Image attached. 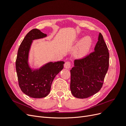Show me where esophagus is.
I'll use <instances>...</instances> for the list:
<instances>
[{"mask_svg": "<svg viewBox=\"0 0 126 126\" xmlns=\"http://www.w3.org/2000/svg\"><path fill=\"white\" fill-rule=\"evenodd\" d=\"M71 66V63L69 62H66L64 64V67L66 69H69Z\"/></svg>", "mask_w": 126, "mask_h": 126, "instance_id": "esophagus-1", "label": "esophagus"}]
</instances>
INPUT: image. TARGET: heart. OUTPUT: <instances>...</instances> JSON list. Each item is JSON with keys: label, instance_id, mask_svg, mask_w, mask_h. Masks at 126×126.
Listing matches in <instances>:
<instances>
[{"label": "heart", "instance_id": "b5f03b06", "mask_svg": "<svg viewBox=\"0 0 126 126\" xmlns=\"http://www.w3.org/2000/svg\"><path fill=\"white\" fill-rule=\"evenodd\" d=\"M92 45V40L89 36H86L80 40L75 50V55L78 58L85 57Z\"/></svg>", "mask_w": 126, "mask_h": 126}]
</instances>
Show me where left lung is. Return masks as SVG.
<instances>
[{"label": "left lung", "instance_id": "obj_1", "mask_svg": "<svg viewBox=\"0 0 126 126\" xmlns=\"http://www.w3.org/2000/svg\"><path fill=\"white\" fill-rule=\"evenodd\" d=\"M94 51L74 61L70 70V90L76 98H88L100 90L109 68V54L102 35L99 33Z\"/></svg>", "mask_w": 126, "mask_h": 126}]
</instances>
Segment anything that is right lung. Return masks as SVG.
Masks as SVG:
<instances>
[{
  "label": "right lung",
  "instance_id": "obj_1",
  "mask_svg": "<svg viewBox=\"0 0 126 126\" xmlns=\"http://www.w3.org/2000/svg\"><path fill=\"white\" fill-rule=\"evenodd\" d=\"M47 35L38 29L27 34L18 49L16 69L18 83L21 91L33 98L46 97L50 91L53 80L63 68L64 62H49L39 69H33L28 63L29 52L32 41L43 38Z\"/></svg>",
  "mask_w": 126,
  "mask_h": 126
}]
</instances>
